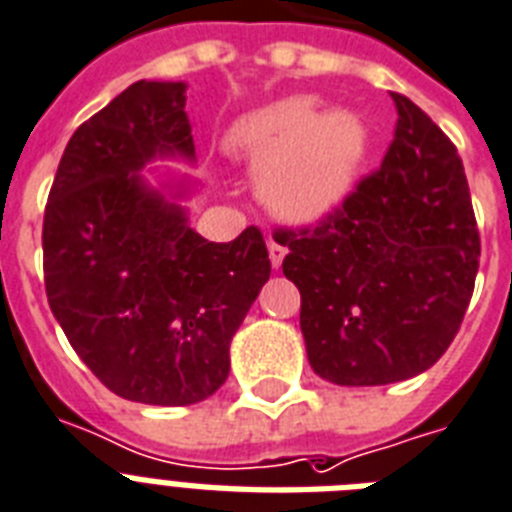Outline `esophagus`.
<instances>
[{"mask_svg": "<svg viewBox=\"0 0 512 512\" xmlns=\"http://www.w3.org/2000/svg\"><path fill=\"white\" fill-rule=\"evenodd\" d=\"M285 245L275 243V240H269V261H272V267L280 269L282 267V259H285Z\"/></svg>", "mask_w": 512, "mask_h": 512, "instance_id": "34e87169", "label": "esophagus"}]
</instances>
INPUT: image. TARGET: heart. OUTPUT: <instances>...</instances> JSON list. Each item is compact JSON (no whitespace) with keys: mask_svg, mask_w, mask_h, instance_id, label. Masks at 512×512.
<instances>
[{"mask_svg":"<svg viewBox=\"0 0 512 512\" xmlns=\"http://www.w3.org/2000/svg\"><path fill=\"white\" fill-rule=\"evenodd\" d=\"M230 145L264 171V190L277 214L317 222L357 187L370 132L351 113L320 116L312 100H282L240 118Z\"/></svg>","mask_w":512,"mask_h":512,"instance_id":"obj_1","label":"heart"}]
</instances>
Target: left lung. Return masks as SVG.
<instances>
[{
	"label": "left lung",
	"mask_w": 512,
	"mask_h": 512,
	"mask_svg": "<svg viewBox=\"0 0 512 512\" xmlns=\"http://www.w3.org/2000/svg\"><path fill=\"white\" fill-rule=\"evenodd\" d=\"M394 142L317 227L280 230L306 357L335 386L420 375L455 341L481 240L457 147L404 94Z\"/></svg>",
	"instance_id": "obj_1"
}]
</instances>
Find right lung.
I'll list each match as a JSON object with an SVG mask.
<instances>
[{"instance_id": "right-lung-1", "label": "right lung", "mask_w": 512, "mask_h": 512, "mask_svg": "<svg viewBox=\"0 0 512 512\" xmlns=\"http://www.w3.org/2000/svg\"><path fill=\"white\" fill-rule=\"evenodd\" d=\"M185 81H137L73 132L44 211V285L73 351L113 394L182 407L230 375V343L269 280L256 227L208 243L182 200L195 182L142 174L195 161Z\"/></svg>"}]
</instances>
